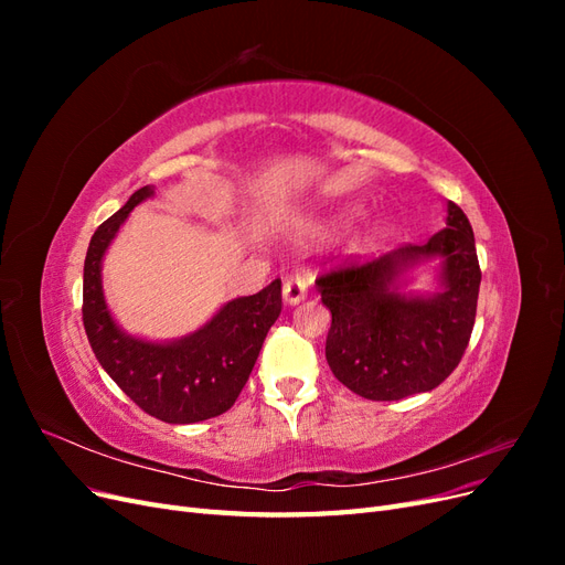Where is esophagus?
<instances>
[{
  "label": "esophagus",
  "instance_id": "1",
  "mask_svg": "<svg viewBox=\"0 0 565 565\" xmlns=\"http://www.w3.org/2000/svg\"><path fill=\"white\" fill-rule=\"evenodd\" d=\"M306 295H309V282H306L303 276H292V278L285 280L282 299H285L287 306H297L299 301L306 299Z\"/></svg>",
  "mask_w": 565,
  "mask_h": 565
}]
</instances>
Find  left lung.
Here are the masks:
<instances>
[{"instance_id": "left-lung-1", "label": "left lung", "mask_w": 565, "mask_h": 565, "mask_svg": "<svg viewBox=\"0 0 565 565\" xmlns=\"http://www.w3.org/2000/svg\"><path fill=\"white\" fill-rule=\"evenodd\" d=\"M429 243L324 273L316 280L332 313L324 358L334 377L367 401H401L436 388L457 367L476 318L481 268L469 218L455 202ZM436 263L431 294L407 290Z\"/></svg>"}]
</instances>
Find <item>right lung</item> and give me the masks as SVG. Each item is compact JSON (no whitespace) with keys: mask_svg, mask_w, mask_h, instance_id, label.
<instances>
[{"mask_svg":"<svg viewBox=\"0 0 565 565\" xmlns=\"http://www.w3.org/2000/svg\"><path fill=\"white\" fill-rule=\"evenodd\" d=\"M156 195L143 185L92 235L84 259V330L110 380L143 413L167 424L216 417L235 403L259 358L270 324L282 311L280 278L252 297H237L191 334L146 339L129 334L110 311L104 292V259L136 204Z\"/></svg>","mask_w":565,"mask_h":565,"instance_id":"add662e5","label":"right lung"}]
</instances>
